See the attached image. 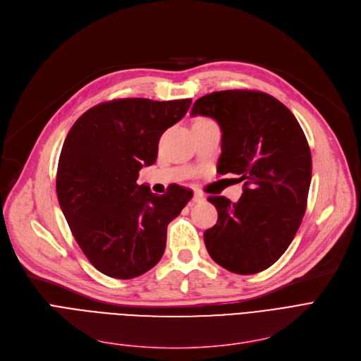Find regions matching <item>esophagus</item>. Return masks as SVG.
I'll list each match as a JSON object with an SVG mask.
<instances>
[{
  "mask_svg": "<svg viewBox=\"0 0 361 361\" xmlns=\"http://www.w3.org/2000/svg\"><path fill=\"white\" fill-rule=\"evenodd\" d=\"M205 200V195L202 194V192H200V191H195L194 192V201L195 202H202Z\"/></svg>",
  "mask_w": 361,
  "mask_h": 361,
  "instance_id": "34e87169",
  "label": "esophagus"
}]
</instances>
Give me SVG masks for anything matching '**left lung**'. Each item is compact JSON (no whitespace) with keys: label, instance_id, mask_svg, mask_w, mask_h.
Here are the masks:
<instances>
[{"label":"left lung","instance_id":"8db88e82","mask_svg":"<svg viewBox=\"0 0 361 361\" xmlns=\"http://www.w3.org/2000/svg\"><path fill=\"white\" fill-rule=\"evenodd\" d=\"M191 116L214 118L221 129L220 175L244 180L238 202L209 197L217 223L204 232L212 259L238 274L270 267L301 225L312 182V152L305 135L274 97L247 90L204 95Z\"/></svg>","mask_w":361,"mask_h":361}]
</instances>
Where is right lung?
I'll return each mask as SVG.
<instances>
[{"label":"right lung","mask_w":361,"mask_h":361,"mask_svg":"<svg viewBox=\"0 0 361 361\" xmlns=\"http://www.w3.org/2000/svg\"><path fill=\"white\" fill-rule=\"evenodd\" d=\"M191 99H113L85 111L67 133L57 169V198L90 263L116 279L141 276L166 248L167 225L192 198L183 186L152 194L136 179L157 160L163 132Z\"/></svg>","instance_id":"1"}]
</instances>
